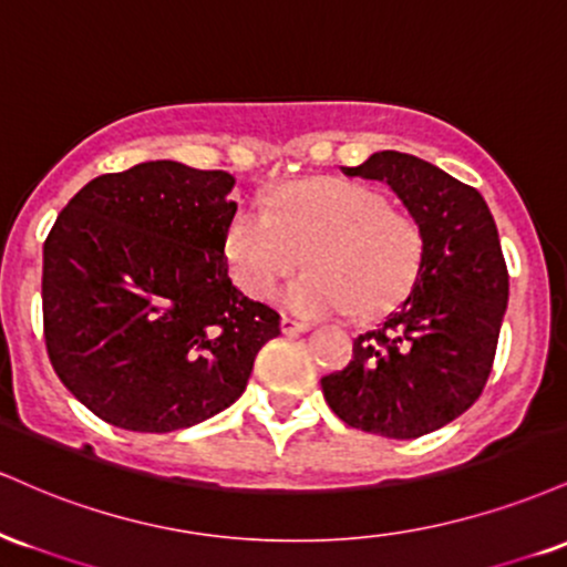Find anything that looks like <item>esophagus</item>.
I'll return each mask as SVG.
<instances>
[{
	"mask_svg": "<svg viewBox=\"0 0 567 567\" xmlns=\"http://www.w3.org/2000/svg\"><path fill=\"white\" fill-rule=\"evenodd\" d=\"M281 331L284 334H305V331H310V323H302V321H295V318L284 316L281 318Z\"/></svg>",
	"mask_w": 567,
	"mask_h": 567,
	"instance_id": "esophagus-1",
	"label": "esophagus"
}]
</instances>
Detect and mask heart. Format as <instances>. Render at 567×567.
I'll list each match as a JSON object with an SVG mask.
<instances>
[{"label":"heart","mask_w":567,"mask_h":567,"mask_svg":"<svg viewBox=\"0 0 567 567\" xmlns=\"http://www.w3.org/2000/svg\"><path fill=\"white\" fill-rule=\"evenodd\" d=\"M225 251L249 297L270 299L305 255L310 270L286 289V310L323 318L355 308L371 318L414 284L422 236L414 219L392 212L369 185L302 179L278 190L270 212L238 209Z\"/></svg>","instance_id":"heart-1"}]
</instances>
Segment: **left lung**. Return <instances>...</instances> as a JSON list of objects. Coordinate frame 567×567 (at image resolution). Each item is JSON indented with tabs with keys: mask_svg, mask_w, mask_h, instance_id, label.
<instances>
[{
	"mask_svg": "<svg viewBox=\"0 0 567 567\" xmlns=\"http://www.w3.org/2000/svg\"><path fill=\"white\" fill-rule=\"evenodd\" d=\"M348 177L379 179L422 236L411 295L352 342L348 369L321 379L350 427L414 441L454 422L481 398L509 299L498 230L485 198L424 158L379 151Z\"/></svg>",
	"mask_w": 567,
	"mask_h": 567,
	"instance_id": "1",
	"label": "left lung"
}]
</instances>
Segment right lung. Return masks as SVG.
<instances>
[{
  "instance_id": "add662e5",
  "label": "right lung",
  "mask_w": 567,
  "mask_h": 567,
  "mask_svg": "<svg viewBox=\"0 0 567 567\" xmlns=\"http://www.w3.org/2000/svg\"><path fill=\"white\" fill-rule=\"evenodd\" d=\"M228 172L145 162L84 185L44 241V342L60 382L132 432L193 427L236 403L281 334L236 289Z\"/></svg>"
}]
</instances>
